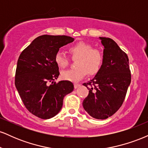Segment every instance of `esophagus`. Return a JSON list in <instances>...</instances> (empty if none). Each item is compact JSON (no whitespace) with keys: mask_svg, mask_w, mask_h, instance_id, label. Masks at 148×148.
I'll use <instances>...</instances> for the list:
<instances>
[{"mask_svg":"<svg viewBox=\"0 0 148 148\" xmlns=\"http://www.w3.org/2000/svg\"><path fill=\"white\" fill-rule=\"evenodd\" d=\"M80 86H81V84H74V88H79Z\"/></svg>","mask_w":148,"mask_h":148,"instance_id":"34e87169","label":"esophagus"}]
</instances>
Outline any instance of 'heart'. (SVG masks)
<instances>
[{
  "mask_svg": "<svg viewBox=\"0 0 148 148\" xmlns=\"http://www.w3.org/2000/svg\"><path fill=\"white\" fill-rule=\"evenodd\" d=\"M73 58H78L76 69H69L62 73V78L66 81L77 82L83 79L86 74H97L103 62V55L99 49L93 48L86 42H76L69 47ZM56 64L60 68H64L69 64L68 58L63 53L58 52L55 56Z\"/></svg>",
  "mask_w": 148,
  "mask_h": 148,
  "instance_id": "b5f03b06",
  "label": "heart"
}]
</instances>
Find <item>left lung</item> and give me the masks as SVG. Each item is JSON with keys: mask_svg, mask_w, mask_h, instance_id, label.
<instances>
[{"mask_svg": "<svg viewBox=\"0 0 148 148\" xmlns=\"http://www.w3.org/2000/svg\"><path fill=\"white\" fill-rule=\"evenodd\" d=\"M99 39L104 47L103 62L94 79L83 84L89 89L83 106L92 118L104 120L123 105L132 76L126 53L112 39Z\"/></svg>", "mask_w": 148, "mask_h": 148, "instance_id": "1", "label": "left lung"}]
</instances>
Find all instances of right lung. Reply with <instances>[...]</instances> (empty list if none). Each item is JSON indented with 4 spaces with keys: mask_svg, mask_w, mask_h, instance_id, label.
Wrapping results in <instances>:
<instances>
[{
    "mask_svg": "<svg viewBox=\"0 0 148 148\" xmlns=\"http://www.w3.org/2000/svg\"><path fill=\"white\" fill-rule=\"evenodd\" d=\"M74 41L66 35H44L37 37L20 54L14 84L23 104L30 113L49 119L59 113L63 98L74 90L69 81L54 82L58 77L56 54L62 46Z\"/></svg>",
    "mask_w": 148,
    "mask_h": 148,
    "instance_id": "add662e5",
    "label": "right lung"
}]
</instances>
